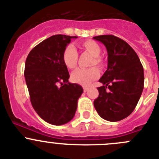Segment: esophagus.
Here are the masks:
<instances>
[{"mask_svg":"<svg viewBox=\"0 0 159 159\" xmlns=\"http://www.w3.org/2000/svg\"><path fill=\"white\" fill-rule=\"evenodd\" d=\"M88 89H89V88H88L87 87H84V92H87V91H88Z\"/></svg>","mask_w":159,"mask_h":159,"instance_id":"obj_1","label":"esophagus"}]
</instances>
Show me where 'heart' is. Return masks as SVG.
<instances>
[{"label":"heart","mask_w":159,"mask_h":159,"mask_svg":"<svg viewBox=\"0 0 159 159\" xmlns=\"http://www.w3.org/2000/svg\"><path fill=\"white\" fill-rule=\"evenodd\" d=\"M84 50L93 56V59L91 62V65H97L101 67L102 61L100 57L101 47L96 42L92 40H87L81 44ZM78 59V53L75 47L72 45H68L64 49L62 53V61L65 66L69 69H72L75 67ZM99 70L96 67H91L89 68H77L74 71L71 75V79L74 83L80 84L83 86L89 85L92 81L95 80L99 76Z\"/></svg>","instance_id":"heart-1"}]
</instances>
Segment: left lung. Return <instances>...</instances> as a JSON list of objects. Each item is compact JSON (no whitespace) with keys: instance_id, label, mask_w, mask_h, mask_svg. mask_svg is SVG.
<instances>
[{"instance_id":"1","label":"left lung","mask_w":159,"mask_h":159,"mask_svg":"<svg viewBox=\"0 0 159 159\" xmlns=\"http://www.w3.org/2000/svg\"><path fill=\"white\" fill-rule=\"evenodd\" d=\"M106 46L107 70L99 80V95L94 106L102 118L118 121L136 108L144 86L143 68L134 49L126 42L112 34L93 38Z\"/></svg>"}]
</instances>
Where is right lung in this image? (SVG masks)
Returning <instances> with one entry per match:
<instances>
[{
	"instance_id": "1",
	"label": "right lung",
	"mask_w": 159,
	"mask_h": 159,
	"mask_svg": "<svg viewBox=\"0 0 159 159\" xmlns=\"http://www.w3.org/2000/svg\"><path fill=\"white\" fill-rule=\"evenodd\" d=\"M76 36L56 34L31 49L25 62L24 77L32 106L41 118L53 125L68 123L75 116L84 89L68 82L69 73L62 53Z\"/></svg>"
}]
</instances>
